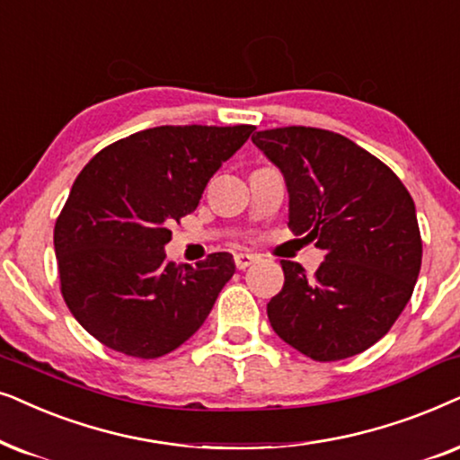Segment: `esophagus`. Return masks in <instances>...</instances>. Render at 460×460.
I'll use <instances>...</instances> for the list:
<instances>
[{
  "instance_id": "obj_1",
  "label": "esophagus",
  "mask_w": 460,
  "mask_h": 460,
  "mask_svg": "<svg viewBox=\"0 0 460 460\" xmlns=\"http://www.w3.org/2000/svg\"><path fill=\"white\" fill-rule=\"evenodd\" d=\"M234 261H235V267H237V269H246V267H250V265H252V262L256 261V254L237 252V254L234 256Z\"/></svg>"
}]
</instances>
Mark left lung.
<instances>
[{
  "instance_id": "8db88e82",
  "label": "left lung",
  "mask_w": 460,
  "mask_h": 460,
  "mask_svg": "<svg viewBox=\"0 0 460 460\" xmlns=\"http://www.w3.org/2000/svg\"><path fill=\"white\" fill-rule=\"evenodd\" d=\"M252 143L284 174L288 226L326 252L314 278L281 261L284 288L267 315L281 341L315 362L381 341L412 296L422 242L408 189L381 159L341 134L288 126Z\"/></svg>"
}]
</instances>
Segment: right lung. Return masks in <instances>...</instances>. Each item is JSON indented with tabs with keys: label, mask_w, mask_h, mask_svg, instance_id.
<instances>
[{
	"label": "right lung",
	"mask_w": 460,
	"mask_h": 460,
	"mask_svg": "<svg viewBox=\"0 0 460 460\" xmlns=\"http://www.w3.org/2000/svg\"><path fill=\"white\" fill-rule=\"evenodd\" d=\"M254 126H159L85 164L54 226L60 292L82 328L113 351L162 358L198 332L234 278L229 252L174 265L170 225L198 208L214 172Z\"/></svg>",
	"instance_id": "add662e5"
}]
</instances>
